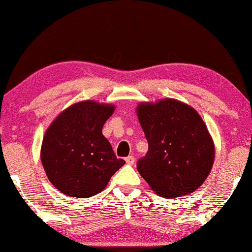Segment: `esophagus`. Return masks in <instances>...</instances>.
I'll list each match as a JSON object with an SVG mask.
<instances>
[{"label":"esophagus","instance_id":"obj_1","mask_svg":"<svg viewBox=\"0 0 252 252\" xmlns=\"http://www.w3.org/2000/svg\"><path fill=\"white\" fill-rule=\"evenodd\" d=\"M134 161H135V159L132 156H129V157H126V164H130V165H132L134 163Z\"/></svg>","mask_w":252,"mask_h":252}]
</instances>
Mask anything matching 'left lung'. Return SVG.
Here are the masks:
<instances>
[{"label": "left lung", "instance_id": "8db88e82", "mask_svg": "<svg viewBox=\"0 0 252 252\" xmlns=\"http://www.w3.org/2000/svg\"><path fill=\"white\" fill-rule=\"evenodd\" d=\"M136 114L148 140L136 169L161 197L192 193L210 173L215 144L193 108L174 99L140 103Z\"/></svg>", "mask_w": 252, "mask_h": 252}]
</instances>
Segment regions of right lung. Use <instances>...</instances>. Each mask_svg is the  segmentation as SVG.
Returning a JSON list of instances; mask_svg holds the SVG:
<instances>
[{"instance_id":"obj_1","label":"right lung","mask_w":252,"mask_h":252,"mask_svg":"<svg viewBox=\"0 0 252 252\" xmlns=\"http://www.w3.org/2000/svg\"><path fill=\"white\" fill-rule=\"evenodd\" d=\"M114 105L87 100L69 106L46 130L41 161L50 182L69 197L89 198L104 189L126 161L102 134Z\"/></svg>"}]
</instances>
